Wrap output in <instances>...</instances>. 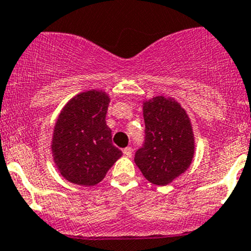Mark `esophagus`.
<instances>
[{
  "instance_id": "1",
  "label": "esophagus",
  "mask_w": 251,
  "mask_h": 251,
  "mask_svg": "<svg viewBox=\"0 0 251 251\" xmlns=\"http://www.w3.org/2000/svg\"><path fill=\"white\" fill-rule=\"evenodd\" d=\"M132 151H133L132 147H126V148L123 151V153L125 154L126 156H132Z\"/></svg>"
}]
</instances>
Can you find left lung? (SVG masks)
<instances>
[{"label":"left lung","instance_id":"obj_1","mask_svg":"<svg viewBox=\"0 0 251 251\" xmlns=\"http://www.w3.org/2000/svg\"><path fill=\"white\" fill-rule=\"evenodd\" d=\"M144 141L135 163L151 183L173 182L191 165L194 138L186 111L174 100L155 97L143 105Z\"/></svg>","mask_w":251,"mask_h":251}]
</instances>
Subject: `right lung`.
<instances>
[{
	"instance_id": "1",
	"label": "right lung",
	"mask_w": 251,
	"mask_h": 251,
	"mask_svg": "<svg viewBox=\"0 0 251 251\" xmlns=\"http://www.w3.org/2000/svg\"><path fill=\"white\" fill-rule=\"evenodd\" d=\"M109 97L87 91L69 100L53 132L52 153L62 176L80 186H95L123 155L111 143L105 123Z\"/></svg>"
}]
</instances>
